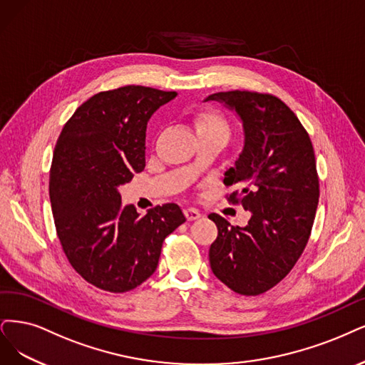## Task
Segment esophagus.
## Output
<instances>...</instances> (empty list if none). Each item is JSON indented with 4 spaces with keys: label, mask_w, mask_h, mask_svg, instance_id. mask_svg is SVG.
<instances>
[{
    "label": "esophagus",
    "mask_w": 365,
    "mask_h": 365,
    "mask_svg": "<svg viewBox=\"0 0 365 365\" xmlns=\"http://www.w3.org/2000/svg\"><path fill=\"white\" fill-rule=\"evenodd\" d=\"M183 213H185V217H186L187 221H195V220H198L201 217V213L197 209H194V207H186L183 210Z\"/></svg>",
    "instance_id": "obj_1"
}]
</instances>
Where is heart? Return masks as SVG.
I'll use <instances>...</instances> for the list:
<instances>
[{
    "instance_id": "1",
    "label": "heart",
    "mask_w": 365,
    "mask_h": 365,
    "mask_svg": "<svg viewBox=\"0 0 365 365\" xmlns=\"http://www.w3.org/2000/svg\"><path fill=\"white\" fill-rule=\"evenodd\" d=\"M194 126L198 137L207 135V137H221L228 141L232 133L228 120L215 108H203L197 111L194 114Z\"/></svg>"
}]
</instances>
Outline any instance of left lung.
<instances>
[{
  "instance_id": "1",
  "label": "left lung",
  "mask_w": 365,
  "mask_h": 365,
  "mask_svg": "<svg viewBox=\"0 0 365 365\" xmlns=\"http://www.w3.org/2000/svg\"><path fill=\"white\" fill-rule=\"evenodd\" d=\"M221 101L244 121L245 147L224 185L228 203L251 212L245 227L210 213L218 236L209 250L212 272L233 292L257 296L286 278L304 252L319 205L314 148L299 118L271 93L232 90Z\"/></svg>"
}]
</instances>
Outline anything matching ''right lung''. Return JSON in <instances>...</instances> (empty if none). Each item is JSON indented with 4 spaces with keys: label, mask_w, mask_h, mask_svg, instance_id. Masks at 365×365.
<instances>
[{
    "label": "right lung",
    "mask_w": 365,
    "mask_h": 365,
    "mask_svg": "<svg viewBox=\"0 0 365 365\" xmlns=\"http://www.w3.org/2000/svg\"><path fill=\"white\" fill-rule=\"evenodd\" d=\"M175 91L125 86L94 94L53 148L49 198L67 260L87 282L125 293L156 271L164 239L186 221L174 203L140 217L118 187L145 167L147 121Z\"/></svg>",
    "instance_id": "right-lung-1"
}]
</instances>
